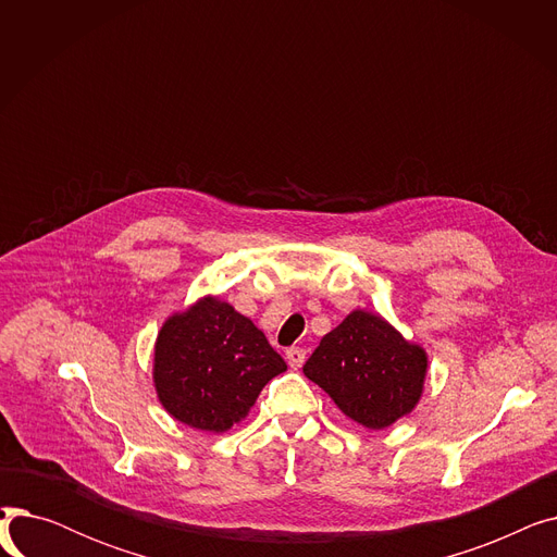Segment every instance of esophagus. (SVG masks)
Masks as SVG:
<instances>
[{"label":"esophagus","instance_id":"obj_1","mask_svg":"<svg viewBox=\"0 0 557 557\" xmlns=\"http://www.w3.org/2000/svg\"><path fill=\"white\" fill-rule=\"evenodd\" d=\"M305 349L302 347H288L286 349V361H288V366L294 368V370H298L302 363H305Z\"/></svg>","mask_w":557,"mask_h":557}]
</instances>
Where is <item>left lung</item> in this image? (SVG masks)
Listing matches in <instances>:
<instances>
[{"label":"left lung","instance_id":"8db88e82","mask_svg":"<svg viewBox=\"0 0 557 557\" xmlns=\"http://www.w3.org/2000/svg\"><path fill=\"white\" fill-rule=\"evenodd\" d=\"M302 372L349 420L379 431L416 411L429 355L384 315L355 309L323 336Z\"/></svg>","mask_w":557,"mask_h":557}]
</instances>
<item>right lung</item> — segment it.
Instances as JSON below:
<instances>
[{
  "label": "right lung",
  "instance_id": "add662e5",
  "mask_svg": "<svg viewBox=\"0 0 557 557\" xmlns=\"http://www.w3.org/2000/svg\"><path fill=\"white\" fill-rule=\"evenodd\" d=\"M286 370L250 318L216 296L173 311L153 347V386L164 411L191 429L225 433Z\"/></svg>",
  "mask_w": 557,
  "mask_h": 557
}]
</instances>
